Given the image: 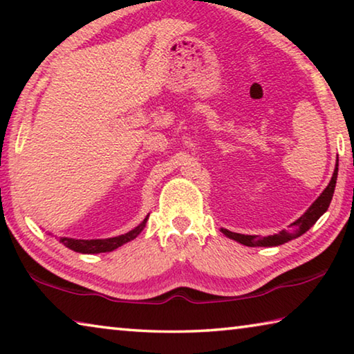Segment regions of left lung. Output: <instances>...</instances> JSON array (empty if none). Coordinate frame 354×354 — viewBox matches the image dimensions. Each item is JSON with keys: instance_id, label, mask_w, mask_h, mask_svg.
Listing matches in <instances>:
<instances>
[{"instance_id": "1", "label": "left lung", "mask_w": 354, "mask_h": 354, "mask_svg": "<svg viewBox=\"0 0 354 354\" xmlns=\"http://www.w3.org/2000/svg\"><path fill=\"white\" fill-rule=\"evenodd\" d=\"M337 170H339V159H337V164H335L333 178L331 181H329L328 187L322 192V195L313 203V206H310L308 211L301 215V217H299L297 221H293V223L289 226L290 227L289 231H281L279 234L268 236L263 239L259 236L237 234V232H231L227 230H221V232H223L226 237H230L232 241H236L242 245H247V247H277V245H283L284 242H289L292 239L299 237L301 234H304V232H306L329 207V203L333 200L335 181H337Z\"/></svg>"}]
</instances>
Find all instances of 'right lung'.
Wrapping results in <instances>:
<instances>
[{
    "instance_id": "add662e5",
    "label": "right lung",
    "mask_w": 354,
    "mask_h": 354,
    "mask_svg": "<svg viewBox=\"0 0 354 354\" xmlns=\"http://www.w3.org/2000/svg\"><path fill=\"white\" fill-rule=\"evenodd\" d=\"M148 217L142 221V223L134 227L133 231L127 232V234L118 236V237H111V239H92V241H81V239H68V237H61V242L65 247L77 251V253H107V251H112L118 247H122L123 243L133 241L137 236L140 234L143 226H145Z\"/></svg>"
}]
</instances>
